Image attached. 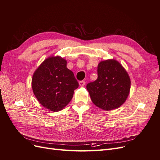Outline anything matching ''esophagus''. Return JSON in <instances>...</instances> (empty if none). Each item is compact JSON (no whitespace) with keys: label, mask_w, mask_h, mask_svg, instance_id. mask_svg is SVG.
<instances>
[{"label":"esophagus","mask_w":160,"mask_h":160,"mask_svg":"<svg viewBox=\"0 0 160 160\" xmlns=\"http://www.w3.org/2000/svg\"><path fill=\"white\" fill-rule=\"evenodd\" d=\"M79 85L81 87H83V86H84L85 85V81H79Z\"/></svg>","instance_id":"obj_1"}]
</instances>
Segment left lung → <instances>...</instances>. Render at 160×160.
I'll list each match as a JSON object with an SVG mask.
<instances>
[{
  "label": "left lung",
  "mask_w": 160,
  "mask_h": 160,
  "mask_svg": "<svg viewBox=\"0 0 160 160\" xmlns=\"http://www.w3.org/2000/svg\"><path fill=\"white\" fill-rule=\"evenodd\" d=\"M128 73L114 59L101 61L98 66V79L87 85L91 99L96 106L109 111L119 108L130 91Z\"/></svg>",
  "instance_id": "8db88e82"
}]
</instances>
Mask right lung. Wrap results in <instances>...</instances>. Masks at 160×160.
Masks as SVG:
<instances>
[{
  "label": "right lung",
  "mask_w": 160,
  "mask_h": 160,
  "mask_svg": "<svg viewBox=\"0 0 160 160\" xmlns=\"http://www.w3.org/2000/svg\"><path fill=\"white\" fill-rule=\"evenodd\" d=\"M78 87L73 72L67 69V61L59 56L47 58L32 75V88L36 98L52 111L63 109Z\"/></svg>",
  "instance_id": "1"
}]
</instances>
